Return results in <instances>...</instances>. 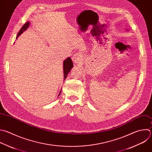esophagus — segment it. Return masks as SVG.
Returning <instances> with one entry per match:
<instances>
[{"label":"esophagus","mask_w":152,"mask_h":152,"mask_svg":"<svg viewBox=\"0 0 152 152\" xmlns=\"http://www.w3.org/2000/svg\"><path fill=\"white\" fill-rule=\"evenodd\" d=\"M72 60L73 62H75L76 63H78L80 62L82 60V56L80 53H76L73 55V56L72 57Z\"/></svg>","instance_id":"esophagus-1"}]
</instances>
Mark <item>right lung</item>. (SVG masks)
<instances>
[{"instance_id":"add662e5","label":"right lung","mask_w":152,"mask_h":152,"mask_svg":"<svg viewBox=\"0 0 152 152\" xmlns=\"http://www.w3.org/2000/svg\"><path fill=\"white\" fill-rule=\"evenodd\" d=\"M29 24H30V23L28 21L23 25V26L21 27V28L19 32L18 33L16 39H17L21 35V34H22L25 30H26L27 29V28L29 27ZM73 67V62L72 61V59L70 57L67 58L66 60H65L64 61V63H63V69H64V70L63 71H64V80L66 79V77L68 75V73L70 72V71L71 70V69H72ZM61 91L60 92V94L61 92Z\"/></svg>"}]
</instances>
